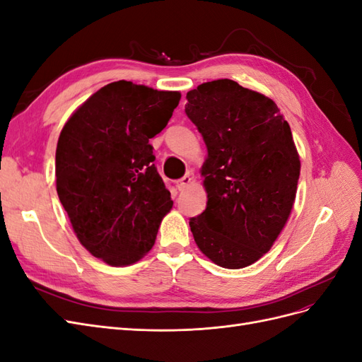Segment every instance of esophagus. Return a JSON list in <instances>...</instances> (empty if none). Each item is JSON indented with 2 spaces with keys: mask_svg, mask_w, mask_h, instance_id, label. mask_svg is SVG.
Listing matches in <instances>:
<instances>
[{
  "mask_svg": "<svg viewBox=\"0 0 362 362\" xmlns=\"http://www.w3.org/2000/svg\"><path fill=\"white\" fill-rule=\"evenodd\" d=\"M192 182H193L192 175L190 173H185L181 180L177 181V187H178V190H184L185 187H189Z\"/></svg>",
  "mask_w": 362,
  "mask_h": 362,
  "instance_id": "34e87169",
  "label": "esophagus"
}]
</instances>
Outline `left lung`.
<instances>
[{
  "instance_id": "left-lung-1",
  "label": "left lung",
  "mask_w": 362,
  "mask_h": 362,
  "mask_svg": "<svg viewBox=\"0 0 362 362\" xmlns=\"http://www.w3.org/2000/svg\"><path fill=\"white\" fill-rule=\"evenodd\" d=\"M185 115L208 151L206 208L189 222L194 242L217 266L247 267L270 250L294 204L300 160L290 125L270 98L228 78L190 90Z\"/></svg>"
}]
</instances>
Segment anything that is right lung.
<instances>
[{
    "label": "right lung",
    "mask_w": 362,
    "mask_h": 362,
    "mask_svg": "<svg viewBox=\"0 0 362 362\" xmlns=\"http://www.w3.org/2000/svg\"><path fill=\"white\" fill-rule=\"evenodd\" d=\"M180 92L131 81L101 87L64 124L57 194L80 243L110 266L146 255L173 205L149 139L168 125Z\"/></svg>",
    "instance_id": "right-lung-1"
}]
</instances>
